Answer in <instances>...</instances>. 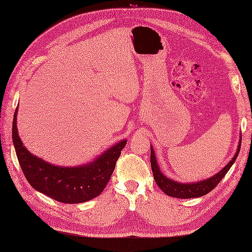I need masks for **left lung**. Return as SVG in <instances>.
Here are the masks:
<instances>
[{"mask_svg": "<svg viewBox=\"0 0 252 252\" xmlns=\"http://www.w3.org/2000/svg\"><path fill=\"white\" fill-rule=\"evenodd\" d=\"M240 144H242V138H239V144L237 146L236 154L234 155L231 161H229L221 171H219L217 174L211 176V178H208L199 182H194V183H181V182L167 178V176L161 172V170L159 169L157 158L155 156L154 148L151 146V164L154 179L156 181L157 185L160 187V189L165 192L168 196L182 198V199L201 197L215 189L219 184V182L225 176L227 171L231 169L233 163L235 162V160H236L238 156V153L240 151Z\"/></svg>", "mask_w": 252, "mask_h": 252, "instance_id": "1", "label": "left lung"}]
</instances>
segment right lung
<instances>
[{"instance_id": "1", "label": "right lung", "mask_w": 252, "mask_h": 252, "mask_svg": "<svg viewBox=\"0 0 252 252\" xmlns=\"http://www.w3.org/2000/svg\"><path fill=\"white\" fill-rule=\"evenodd\" d=\"M17 112L18 107L13 120V143L21 170L35 190L63 203H81L100 195L126 140L117 143L89 163L61 167L34 156L23 145L17 130Z\"/></svg>"}]
</instances>
